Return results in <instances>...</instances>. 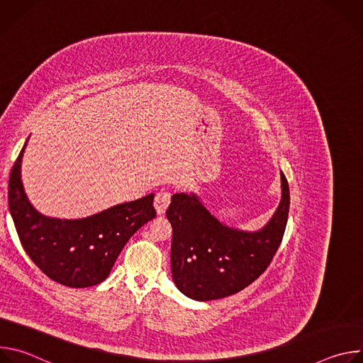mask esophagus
<instances>
[{
	"label": "esophagus",
	"mask_w": 363,
	"mask_h": 363,
	"mask_svg": "<svg viewBox=\"0 0 363 363\" xmlns=\"http://www.w3.org/2000/svg\"><path fill=\"white\" fill-rule=\"evenodd\" d=\"M169 202H171V194L169 192L161 191V192L157 194V196H155V201H153V206H155V210H157L158 216H162L167 211Z\"/></svg>",
	"instance_id": "34e87169"
}]
</instances>
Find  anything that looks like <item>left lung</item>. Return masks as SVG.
<instances>
[{
	"mask_svg": "<svg viewBox=\"0 0 363 363\" xmlns=\"http://www.w3.org/2000/svg\"><path fill=\"white\" fill-rule=\"evenodd\" d=\"M281 198L267 224L255 231L220 221L194 194L172 195L171 270L178 290L198 301L235 294L258 279L273 260L289 217L290 191L283 172Z\"/></svg>",
	"mask_w": 363,
	"mask_h": 363,
	"instance_id": "1",
	"label": "left lung"
}]
</instances>
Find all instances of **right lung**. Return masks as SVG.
<instances>
[{
	"label": "right lung",
	"mask_w": 363,
	"mask_h": 363,
	"mask_svg": "<svg viewBox=\"0 0 363 363\" xmlns=\"http://www.w3.org/2000/svg\"><path fill=\"white\" fill-rule=\"evenodd\" d=\"M27 142L9 181L10 214L26 252L48 279L63 286L83 289L101 283L111 274L129 238L157 216L155 195L77 220L43 216L28 201L21 181Z\"/></svg>",
	"instance_id": "add662e5"
}]
</instances>
